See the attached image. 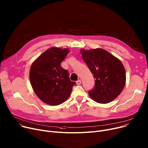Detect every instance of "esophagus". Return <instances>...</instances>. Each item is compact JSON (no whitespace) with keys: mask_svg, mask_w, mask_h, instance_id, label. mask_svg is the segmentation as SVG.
I'll return each mask as SVG.
<instances>
[{"mask_svg":"<svg viewBox=\"0 0 148 148\" xmlns=\"http://www.w3.org/2000/svg\"><path fill=\"white\" fill-rule=\"evenodd\" d=\"M76 83H77V85H80V84H81V83H82V81H81V80H78L76 82Z\"/></svg>","mask_w":148,"mask_h":148,"instance_id":"esophagus-1","label":"esophagus"}]
</instances>
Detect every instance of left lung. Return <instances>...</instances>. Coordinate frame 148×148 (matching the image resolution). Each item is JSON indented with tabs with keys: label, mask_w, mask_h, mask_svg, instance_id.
<instances>
[{
	"label": "left lung",
	"mask_w": 148,
	"mask_h": 148,
	"mask_svg": "<svg viewBox=\"0 0 148 148\" xmlns=\"http://www.w3.org/2000/svg\"><path fill=\"white\" fill-rule=\"evenodd\" d=\"M83 61L93 74L95 84L88 95L99 103H109L119 96L124 87L126 80L122 62L104 49H82Z\"/></svg>",
	"instance_id": "left-lung-1"
}]
</instances>
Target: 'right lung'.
Instances as JSON below:
<instances>
[{
    "instance_id": "add662e5",
    "label": "right lung",
    "mask_w": 148,
    "mask_h": 148,
    "mask_svg": "<svg viewBox=\"0 0 148 148\" xmlns=\"http://www.w3.org/2000/svg\"><path fill=\"white\" fill-rule=\"evenodd\" d=\"M68 52V49L51 47L31 66L29 81L33 89L39 99L48 105L55 106L66 101L76 84L61 65Z\"/></svg>"
}]
</instances>
